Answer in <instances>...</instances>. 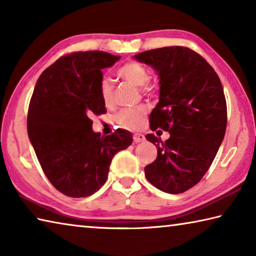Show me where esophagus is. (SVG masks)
<instances>
[{"instance_id":"1","label":"esophagus","mask_w":256,"mask_h":256,"mask_svg":"<svg viewBox=\"0 0 256 256\" xmlns=\"http://www.w3.org/2000/svg\"><path fill=\"white\" fill-rule=\"evenodd\" d=\"M144 140H146V138L144 134H141V133H136L133 136V141L136 142V144H138V142H144Z\"/></svg>"}]
</instances>
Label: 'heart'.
Wrapping results in <instances>:
<instances>
[{
  "mask_svg": "<svg viewBox=\"0 0 256 256\" xmlns=\"http://www.w3.org/2000/svg\"><path fill=\"white\" fill-rule=\"evenodd\" d=\"M118 74L122 79L131 82L132 84L141 86L148 81V70L144 64L138 62H128L118 70ZM144 90H150L151 86H144ZM99 96H100L104 105L110 106L114 102V88L110 78L104 76L99 84ZM146 114V107L140 106L136 108H124L115 116V122L120 128H138L144 123V118Z\"/></svg>",
  "mask_w": 256,
  "mask_h": 256,
  "instance_id": "b5f03b06",
  "label": "heart"
}]
</instances>
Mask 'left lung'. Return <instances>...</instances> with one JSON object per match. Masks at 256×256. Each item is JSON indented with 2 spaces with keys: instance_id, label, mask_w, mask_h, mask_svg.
<instances>
[{
  "instance_id": "left-lung-1",
  "label": "left lung",
  "mask_w": 256,
  "mask_h": 256,
  "mask_svg": "<svg viewBox=\"0 0 256 256\" xmlns=\"http://www.w3.org/2000/svg\"><path fill=\"white\" fill-rule=\"evenodd\" d=\"M159 78V102L150 114V128L170 136L162 141L152 133L146 140L158 149L144 167L154 188L170 194L196 185L209 170L227 126V105L222 82L196 52L183 46L146 50L134 55Z\"/></svg>"
}]
</instances>
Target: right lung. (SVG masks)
Masks as SVG:
<instances>
[{
	"mask_svg": "<svg viewBox=\"0 0 256 256\" xmlns=\"http://www.w3.org/2000/svg\"><path fill=\"white\" fill-rule=\"evenodd\" d=\"M120 56L76 52L42 73L29 104V140L54 188L71 198L92 196L105 184L112 159L132 144L126 130L107 136L92 131L90 118L106 112L99 96L102 68Z\"/></svg>",
	"mask_w": 256,
	"mask_h": 256,
	"instance_id": "1",
	"label": "right lung"
}]
</instances>
